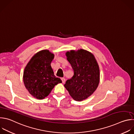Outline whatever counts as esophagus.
<instances>
[{
  "mask_svg": "<svg viewBox=\"0 0 134 134\" xmlns=\"http://www.w3.org/2000/svg\"><path fill=\"white\" fill-rule=\"evenodd\" d=\"M62 80L63 83H65V82L66 80H65V79L64 78H62Z\"/></svg>",
  "mask_w": 134,
  "mask_h": 134,
  "instance_id": "34e87169",
  "label": "esophagus"
}]
</instances>
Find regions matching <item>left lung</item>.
<instances>
[{
	"instance_id": "left-lung-1",
	"label": "left lung",
	"mask_w": 134,
	"mask_h": 134,
	"mask_svg": "<svg viewBox=\"0 0 134 134\" xmlns=\"http://www.w3.org/2000/svg\"><path fill=\"white\" fill-rule=\"evenodd\" d=\"M66 56L74 74L64 86L75 100L82 101L91 96L98 86V64L94 55L85 49L71 50L66 53Z\"/></svg>"
}]
</instances>
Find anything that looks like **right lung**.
Masks as SVG:
<instances>
[{
  "label": "right lung",
  "mask_w": 134,
  "mask_h": 134,
  "mask_svg": "<svg viewBox=\"0 0 134 134\" xmlns=\"http://www.w3.org/2000/svg\"><path fill=\"white\" fill-rule=\"evenodd\" d=\"M54 54L44 49L35 54L25 68L23 81L30 94L38 99L49 95L55 85L62 80L54 75L51 63Z\"/></svg>",
  "instance_id": "right-lung-1"
}]
</instances>
